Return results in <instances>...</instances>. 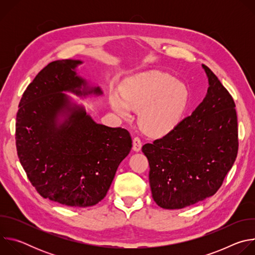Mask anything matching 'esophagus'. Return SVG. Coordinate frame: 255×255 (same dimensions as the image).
<instances>
[{"instance_id": "34e87169", "label": "esophagus", "mask_w": 255, "mask_h": 255, "mask_svg": "<svg viewBox=\"0 0 255 255\" xmlns=\"http://www.w3.org/2000/svg\"><path fill=\"white\" fill-rule=\"evenodd\" d=\"M141 147H142V143H141V140L138 138V137H135L133 139V150L136 151V152H139L141 150Z\"/></svg>"}]
</instances>
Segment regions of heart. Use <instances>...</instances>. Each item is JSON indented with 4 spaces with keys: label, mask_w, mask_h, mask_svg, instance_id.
Returning <instances> with one entry per match:
<instances>
[{
    "label": "heart",
    "mask_w": 255,
    "mask_h": 255,
    "mask_svg": "<svg viewBox=\"0 0 255 255\" xmlns=\"http://www.w3.org/2000/svg\"><path fill=\"white\" fill-rule=\"evenodd\" d=\"M190 102L188 87L174 77L158 70L140 72L120 86V95L109 96L113 111L130 117L139 110L138 125L151 136H162L172 131L183 120Z\"/></svg>",
    "instance_id": "1"
}]
</instances>
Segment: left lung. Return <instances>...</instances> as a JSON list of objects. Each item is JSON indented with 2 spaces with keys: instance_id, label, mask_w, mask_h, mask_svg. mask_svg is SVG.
I'll return each mask as SVG.
<instances>
[{
  "instance_id": "left-lung-1",
  "label": "left lung",
  "mask_w": 255,
  "mask_h": 255,
  "mask_svg": "<svg viewBox=\"0 0 255 255\" xmlns=\"http://www.w3.org/2000/svg\"><path fill=\"white\" fill-rule=\"evenodd\" d=\"M202 67L209 84L202 103L168 134L142 147L152 198L163 209H183L215 195L237 156L234 101L213 71Z\"/></svg>"
}]
</instances>
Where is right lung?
Wrapping results in <instances>:
<instances>
[{
	"label": "right lung",
	"instance_id": "1",
	"mask_svg": "<svg viewBox=\"0 0 255 255\" xmlns=\"http://www.w3.org/2000/svg\"><path fill=\"white\" fill-rule=\"evenodd\" d=\"M83 63L52 61L36 76L19 104L16 146L29 180L43 198L87 208L106 197L132 139L126 129L97 123L66 94L82 99L104 95L78 74Z\"/></svg>",
	"mask_w": 255,
	"mask_h": 255
}]
</instances>
